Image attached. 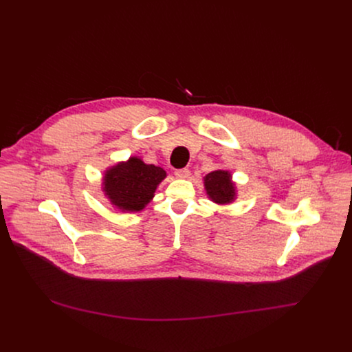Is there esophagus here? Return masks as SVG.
Listing matches in <instances>:
<instances>
[{
    "label": "esophagus",
    "mask_w": 352,
    "mask_h": 352,
    "mask_svg": "<svg viewBox=\"0 0 352 352\" xmlns=\"http://www.w3.org/2000/svg\"><path fill=\"white\" fill-rule=\"evenodd\" d=\"M189 175H190V171L188 168H181V170L175 171V177L179 179H186V178H189Z\"/></svg>",
    "instance_id": "34e87169"
}]
</instances>
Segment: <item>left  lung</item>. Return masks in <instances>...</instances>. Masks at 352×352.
<instances>
[{
	"label": "left lung",
	"instance_id": "8db88e82",
	"mask_svg": "<svg viewBox=\"0 0 352 352\" xmlns=\"http://www.w3.org/2000/svg\"><path fill=\"white\" fill-rule=\"evenodd\" d=\"M205 189L209 197L214 204L227 205L235 200L236 189L235 184L231 181V174L224 170H216L209 173L204 178Z\"/></svg>",
	"mask_w": 352,
	"mask_h": 352
}]
</instances>
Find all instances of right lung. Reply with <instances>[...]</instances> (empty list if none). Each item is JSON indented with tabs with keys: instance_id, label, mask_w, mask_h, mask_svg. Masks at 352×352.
Returning <instances> with one entry per match:
<instances>
[{
	"instance_id": "obj_1",
	"label": "right lung",
	"mask_w": 352,
	"mask_h": 352,
	"mask_svg": "<svg viewBox=\"0 0 352 352\" xmlns=\"http://www.w3.org/2000/svg\"><path fill=\"white\" fill-rule=\"evenodd\" d=\"M166 171L155 164H144L139 157H129L104 173L103 190L121 212H140L153 199Z\"/></svg>"
}]
</instances>
